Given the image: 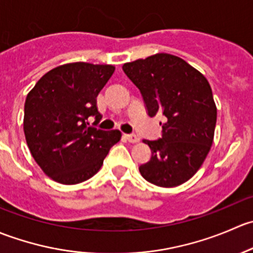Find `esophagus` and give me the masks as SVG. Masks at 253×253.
Returning <instances> with one entry per match:
<instances>
[{
  "instance_id": "1",
  "label": "esophagus",
  "mask_w": 253,
  "mask_h": 253,
  "mask_svg": "<svg viewBox=\"0 0 253 253\" xmlns=\"http://www.w3.org/2000/svg\"><path fill=\"white\" fill-rule=\"evenodd\" d=\"M124 137L126 138V141H128L129 143H137L139 141V138L136 134H125Z\"/></svg>"
}]
</instances>
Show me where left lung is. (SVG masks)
I'll list each match as a JSON object with an SVG mask.
<instances>
[{"label":"left lung","mask_w":253,"mask_h":253,"mask_svg":"<svg viewBox=\"0 0 253 253\" xmlns=\"http://www.w3.org/2000/svg\"><path fill=\"white\" fill-rule=\"evenodd\" d=\"M122 70L141 90L148 115L165 120L162 138L143 139L152 158L139 172L159 187L182 185L202 167L213 144L216 106L208 81L185 60L163 52L125 63Z\"/></svg>","instance_id":"8db88e82"}]
</instances>
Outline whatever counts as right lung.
<instances>
[{
  "label": "right lung",
  "instance_id": "add662e5",
  "mask_svg": "<svg viewBox=\"0 0 253 253\" xmlns=\"http://www.w3.org/2000/svg\"><path fill=\"white\" fill-rule=\"evenodd\" d=\"M115 66L72 62L45 73L28 93L24 104L25 141L42 171L62 185L93 177L114 144L119 129L103 131L88 119L101 120L96 96Z\"/></svg>",
  "mask_w": 253,
  "mask_h": 253
}]
</instances>
